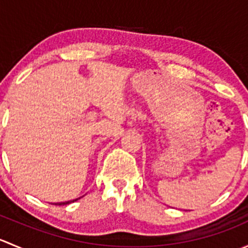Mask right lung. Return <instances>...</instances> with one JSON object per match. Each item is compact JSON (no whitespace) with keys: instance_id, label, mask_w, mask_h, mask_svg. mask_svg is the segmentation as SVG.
<instances>
[{"instance_id":"add662e5","label":"right lung","mask_w":248,"mask_h":248,"mask_svg":"<svg viewBox=\"0 0 248 248\" xmlns=\"http://www.w3.org/2000/svg\"><path fill=\"white\" fill-rule=\"evenodd\" d=\"M77 199H74V201H71V202H60L59 205H67V204H71V202H74Z\"/></svg>"}]
</instances>
